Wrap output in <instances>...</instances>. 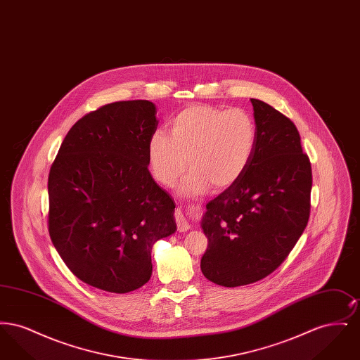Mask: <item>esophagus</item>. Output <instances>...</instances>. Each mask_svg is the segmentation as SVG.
Listing matches in <instances>:
<instances>
[{
  "label": "esophagus",
  "instance_id": "34e87169",
  "mask_svg": "<svg viewBox=\"0 0 360 360\" xmlns=\"http://www.w3.org/2000/svg\"><path fill=\"white\" fill-rule=\"evenodd\" d=\"M174 219H175V224H176V229H178L179 232H185V231H188V228H190L188 220L185 219L184 213H182L179 209L175 210Z\"/></svg>",
  "mask_w": 360,
  "mask_h": 360
}]
</instances>
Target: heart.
I'll use <instances>...</instances> for the list:
<instances>
[{"instance_id": "1", "label": "heart", "mask_w": 360, "mask_h": 360, "mask_svg": "<svg viewBox=\"0 0 360 360\" xmlns=\"http://www.w3.org/2000/svg\"><path fill=\"white\" fill-rule=\"evenodd\" d=\"M257 125L241 108L223 109L195 105L170 122V136L158 131L150 139L148 160L155 179L172 186L190 167L184 185L188 193L232 186L248 169L255 154Z\"/></svg>"}]
</instances>
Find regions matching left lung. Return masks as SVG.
<instances>
[{
    "label": "left lung",
    "mask_w": 360,
    "mask_h": 360,
    "mask_svg": "<svg viewBox=\"0 0 360 360\" xmlns=\"http://www.w3.org/2000/svg\"><path fill=\"white\" fill-rule=\"evenodd\" d=\"M255 154L238 182L207 202V248L201 270L210 282L236 288L257 282L289 257L308 225L311 166L294 122L251 98Z\"/></svg>",
    "instance_id": "left-lung-1"
}]
</instances>
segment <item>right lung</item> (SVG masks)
I'll use <instances>...</instances> for the list:
<instances>
[{"label": "right lung", "mask_w": 360, "mask_h": 360, "mask_svg": "<svg viewBox=\"0 0 360 360\" xmlns=\"http://www.w3.org/2000/svg\"><path fill=\"white\" fill-rule=\"evenodd\" d=\"M147 100L108 103L77 121L49 175V232L87 285L129 292L153 274L155 241L175 232L174 201L148 172L158 122Z\"/></svg>", "instance_id": "obj_1"}]
</instances>
